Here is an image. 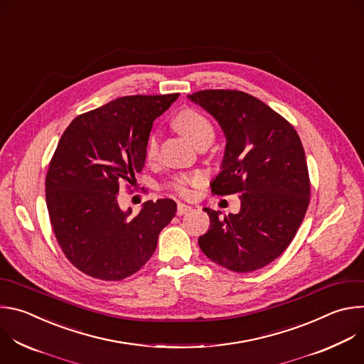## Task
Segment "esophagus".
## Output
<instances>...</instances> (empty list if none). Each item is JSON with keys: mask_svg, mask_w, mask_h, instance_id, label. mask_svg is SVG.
Wrapping results in <instances>:
<instances>
[{"mask_svg": "<svg viewBox=\"0 0 364 364\" xmlns=\"http://www.w3.org/2000/svg\"><path fill=\"white\" fill-rule=\"evenodd\" d=\"M190 210H191L190 205L183 204V203H178V205H177V215H178V216H183V215L188 213Z\"/></svg>", "mask_w": 364, "mask_h": 364, "instance_id": "obj_1", "label": "esophagus"}]
</instances>
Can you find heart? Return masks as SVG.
<instances>
[{
    "instance_id": "b5f03b06",
    "label": "heart",
    "mask_w": 364,
    "mask_h": 364,
    "mask_svg": "<svg viewBox=\"0 0 364 364\" xmlns=\"http://www.w3.org/2000/svg\"><path fill=\"white\" fill-rule=\"evenodd\" d=\"M173 124L194 145H197L203 139L213 138V127H212L210 121L207 119L201 112H198L193 108H184L183 111H180L176 115ZM157 152H159V136L155 134H151L148 136L146 145H145L146 160L152 161L155 157H157ZM201 181H203V177L200 174H183V176L176 177L170 183V187L178 196L190 197V196H193V188L200 186Z\"/></svg>"
}]
</instances>
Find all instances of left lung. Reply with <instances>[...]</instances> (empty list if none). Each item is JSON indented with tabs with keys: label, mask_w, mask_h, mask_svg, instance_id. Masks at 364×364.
<instances>
[{
	"label": "left lung",
	"mask_w": 364,
	"mask_h": 364,
	"mask_svg": "<svg viewBox=\"0 0 364 364\" xmlns=\"http://www.w3.org/2000/svg\"><path fill=\"white\" fill-rule=\"evenodd\" d=\"M216 118L226 135L219 196L240 194V212L220 218L204 209L210 228L198 237L203 253L233 272L271 264L289 246L309 204L305 152L294 127L257 97L229 89L188 95Z\"/></svg>",
	"instance_id": "1"
}]
</instances>
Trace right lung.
<instances>
[{
  "label": "right lung",
  "mask_w": 364,
  "mask_h": 364,
  "mask_svg": "<svg viewBox=\"0 0 364 364\" xmlns=\"http://www.w3.org/2000/svg\"><path fill=\"white\" fill-rule=\"evenodd\" d=\"M178 93L132 95L76 117L48 164L46 203L51 228L70 264L102 281L139 271L176 216L171 198L148 200L136 216L121 210L122 181L135 186L154 119Z\"/></svg>",
  "instance_id": "right-lung-1"
}]
</instances>
